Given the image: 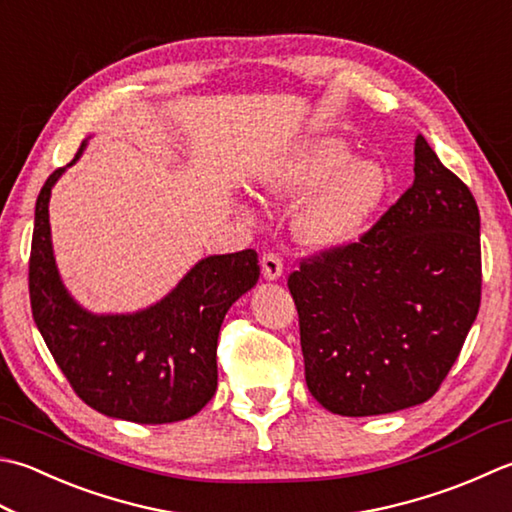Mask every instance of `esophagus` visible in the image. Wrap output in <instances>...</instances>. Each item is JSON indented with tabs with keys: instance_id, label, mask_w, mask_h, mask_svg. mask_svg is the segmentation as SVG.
Wrapping results in <instances>:
<instances>
[{
	"instance_id": "obj_1",
	"label": "esophagus",
	"mask_w": 512,
	"mask_h": 512,
	"mask_svg": "<svg viewBox=\"0 0 512 512\" xmlns=\"http://www.w3.org/2000/svg\"><path fill=\"white\" fill-rule=\"evenodd\" d=\"M262 273L266 279H279L284 273V262L275 250H268L262 257Z\"/></svg>"
}]
</instances>
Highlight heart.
<instances>
[{
	"mask_svg": "<svg viewBox=\"0 0 512 512\" xmlns=\"http://www.w3.org/2000/svg\"><path fill=\"white\" fill-rule=\"evenodd\" d=\"M268 195L308 199L297 230L313 246H339L353 239L388 188L386 170L373 159L353 162L342 139H315L293 150L262 177Z\"/></svg>",
	"mask_w": 512,
	"mask_h": 512,
	"instance_id": "obj_1",
	"label": "heart"
}]
</instances>
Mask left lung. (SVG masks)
<instances>
[{
  "label": "left lung",
  "instance_id": "1",
  "mask_svg": "<svg viewBox=\"0 0 512 512\" xmlns=\"http://www.w3.org/2000/svg\"><path fill=\"white\" fill-rule=\"evenodd\" d=\"M310 395L368 417L428 402L482 302L479 208L422 135L406 193L353 242L288 275Z\"/></svg>",
  "mask_w": 512,
  "mask_h": 512
}]
</instances>
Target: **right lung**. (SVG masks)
<instances>
[{
	"label": "right lung",
	"mask_w": 512,
	"mask_h": 512,
	"mask_svg": "<svg viewBox=\"0 0 512 512\" xmlns=\"http://www.w3.org/2000/svg\"><path fill=\"white\" fill-rule=\"evenodd\" d=\"M77 150L75 159L82 155ZM68 164V166H70ZM64 168L39 190L28 259L33 319L70 388L97 413L170 424L199 413L217 390V335L235 299L259 279L253 248L199 262L162 302L135 315H90L59 282L48 199Z\"/></svg>",
	"instance_id": "1"
}]
</instances>
